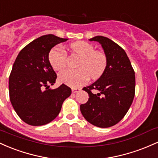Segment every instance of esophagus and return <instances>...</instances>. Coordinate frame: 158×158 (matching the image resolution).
Returning <instances> with one entry per match:
<instances>
[{
  "label": "esophagus",
  "instance_id": "34e87169",
  "mask_svg": "<svg viewBox=\"0 0 158 158\" xmlns=\"http://www.w3.org/2000/svg\"><path fill=\"white\" fill-rule=\"evenodd\" d=\"M72 91L73 93H78V92L81 91V89L80 88H72Z\"/></svg>",
  "mask_w": 158,
  "mask_h": 158
}]
</instances>
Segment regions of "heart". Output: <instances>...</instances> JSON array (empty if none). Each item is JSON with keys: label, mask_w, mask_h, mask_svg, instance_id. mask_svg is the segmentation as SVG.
<instances>
[{"label": "heart", "mask_w": 158, "mask_h": 158, "mask_svg": "<svg viewBox=\"0 0 158 158\" xmlns=\"http://www.w3.org/2000/svg\"><path fill=\"white\" fill-rule=\"evenodd\" d=\"M70 49L77 54L81 60L77 69H65L59 74L60 82L72 87L81 86L91 79H97L102 75L107 63V56L102 51H95L91 44L83 41L74 42ZM49 61L54 70H62L66 65L67 55L60 47H54L49 53Z\"/></svg>", "instance_id": "obj_1"}]
</instances>
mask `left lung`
Instances as JSON below:
<instances>
[{
	"label": "left lung",
	"instance_id": "8db88e82",
	"mask_svg": "<svg viewBox=\"0 0 158 158\" xmlns=\"http://www.w3.org/2000/svg\"><path fill=\"white\" fill-rule=\"evenodd\" d=\"M89 41L102 45L107 63L100 78L83 89L89 98L80 109L92 125L109 127L121 121L131 105L135 95V72L125 51L116 42L102 36ZM93 90L99 93L93 94Z\"/></svg>",
	"mask_w": 158,
	"mask_h": 158
}]
</instances>
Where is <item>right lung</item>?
<instances>
[{
  "mask_svg": "<svg viewBox=\"0 0 158 158\" xmlns=\"http://www.w3.org/2000/svg\"><path fill=\"white\" fill-rule=\"evenodd\" d=\"M67 40L53 34L39 37L19 52L12 65L9 77L10 102L18 116L28 125L40 126L53 121L72 94L71 88L63 84L49 89L56 79L49 52Z\"/></svg>",
  "mask_w": 158,
  "mask_h": 158,
  "instance_id": "obj_1",
  "label": "right lung"
}]
</instances>
